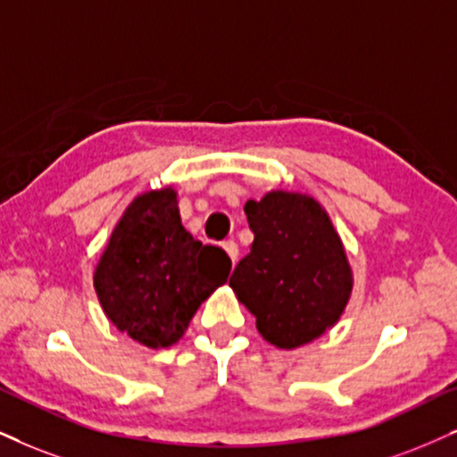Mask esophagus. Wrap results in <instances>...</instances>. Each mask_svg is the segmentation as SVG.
I'll return each instance as SVG.
<instances>
[{"instance_id":"obj_1","label":"esophagus","mask_w":457,"mask_h":457,"mask_svg":"<svg viewBox=\"0 0 457 457\" xmlns=\"http://www.w3.org/2000/svg\"><path fill=\"white\" fill-rule=\"evenodd\" d=\"M222 247H224V252H227V254H228L230 261H233V264H235V261H237V254H239L237 244H235V241H224Z\"/></svg>"}]
</instances>
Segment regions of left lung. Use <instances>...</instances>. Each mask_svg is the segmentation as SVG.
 <instances>
[{"mask_svg":"<svg viewBox=\"0 0 457 457\" xmlns=\"http://www.w3.org/2000/svg\"><path fill=\"white\" fill-rule=\"evenodd\" d=\"M254 233L228 286L279 349L312 343L345 312L353 275L345 247L322 205L309 195L271 190L245 203Z\"/></svg>","mask_w":457,"mask_h":457,"instance_id":"1","label":"left lung"}]
</instances>
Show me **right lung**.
Wrapping results in <instances>:
<instances>
[{"mask_svg": "<svg viewBox=\"0 0 457 457\" xmlns=\"http://www.w3.org/2000/svg\"><path fill=\"white\" fill-rule=\"evenodd\" d=\"M230 258L182 227L178 193L167 186L135 196L95 269L101 309L145 347L182 339L201 303L227 284Z\"/></svg>", "mask_w": 457, "mask_h": 457, "instance_id": "obj_1", "label": "right lung"}]
</instances>
